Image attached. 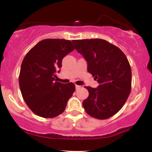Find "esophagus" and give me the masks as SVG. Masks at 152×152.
Masks as SVG:
<instances>
[{
    "mask_svg": "<svg viewBox=\"0 0 152 152\" xmlns=\"http://www.w3.org/2000/svg\"><path fill=\"white\" fill-rule=\"evenodd\" d=\"M81 88V86H78V85H76V90L80 89V88Z\"/></svg>",
    "mask_w": 152,
    "mask_h": 152,
    "instance_id": "obj_1",
    "label": "esophagus"
}]
</instances>
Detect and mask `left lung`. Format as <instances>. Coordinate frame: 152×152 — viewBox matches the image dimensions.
I'll return each instance as SVG.
<instances>
[{"instance_id": "obj_1", "label": "left lung", "mask_w": 152, "mask_h": 152, "mask_svg": "<svg viewBox=\"0 0 152 152\" xmlns=\"http://www.w3.org/2000/svg\"><path fill=\"white\" fill-rule=\"evenodd\" d=\"M75 48L86 59L88 72L99 83L85 86L88 96L83 102L92 117L106 119L114 116L126 102L132 89V70L128 59L117 46L103 39L74 40Z\"/></svg>"}]
</instances>
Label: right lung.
<instances>
[{
	"instance_id": "add662e5",
	"label": "right lung",
	"mask_w": 152,
	"mask_h": 152,
	"mask_svg": "<svg viewBox=\"0 0 152 152\" xmlns=\"http://www.w3.org/2000/svg\"><path fill=\"white\" fill-rule=\"evenodd\" d=\"M74 50L69 40L48 38L38 42L24 57L19 86L26 104L35 114L53 118L64 111L76 87L71 82L54 80L64 57Z\"/></svg>"
}]
</instances>
